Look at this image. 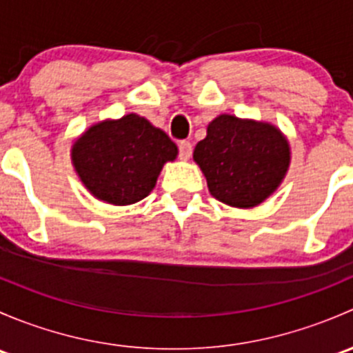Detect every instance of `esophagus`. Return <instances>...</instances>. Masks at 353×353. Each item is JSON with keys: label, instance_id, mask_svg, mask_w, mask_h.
<instances>
[{"label": "esophagus", "instance_id": "esophagus-1", "mask_svg": "<svg viewBox=\"0 0 353 353\" xmlns=\"http://www.w3.org/2000/svg\"><path fill=\"white\" fill-rule=\"evenodd\" d=\"M191 154H193V145L190 141H179V157L183 160H190Z\"/></svg>", "mask_w": 353, "mask_h": 353}]
</instances>
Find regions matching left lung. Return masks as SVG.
Segmentation results:
<instances>
[{
    "label": "left lung",
    "mask_w": 353,
    "mask_h": 353,
    "mask_svg": "<svg viewBox=\"0 0 353 353\" xmlns=\"http://www.w3.org/2000/svg\"><path fill=\"white\" fill-rule=\"evenodd\" d=\"M193 160L213 198L234 208H254L285 179L290 143L275 124L220 114L194 147Z\"/></svg>",
    "instance_id": "obj_1"
}]
</instances>
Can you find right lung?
Returning a JSON list of instances; mask_svg holds the SVG:
<instances>
[{"label": "right lung", "instance_id": "obj_1", "mask_svg": "<svg viewBox=\"0 0 353 353\" xmlns=\"http://www.w3.org/2000/svg\"><path fill=\"white\" fill-rule=\"evenodd\" d=\"M177 154L160 128L130 112L88 126L71 145V163L92 196L126 206L152 193L163 163Z\"/></svg>", "mask_w": 353, "mask_h": 353}]
</instances>
